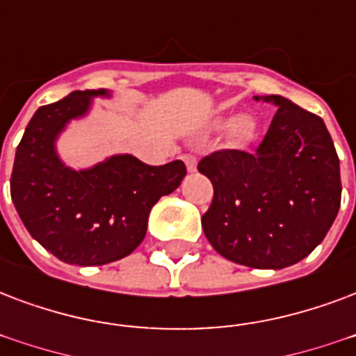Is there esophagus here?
<instances>
[{
    "instance_id": "obj_1",
    "label": "esophagus",
    "mask_w": 356,
    "mask_h": 356,
    "mask_svg": "<svg viewBox=\"0 0 356 356\" xmlns=\"http://www.w3.org/2000/svg\"><path fill=\"white\" fill-rule=\"evenodd\" d=\"M181 159H183V162L186 164V170H188V172H196L197 160H196V156H194V154H183Z\"/></svg>"
}]
</instances>
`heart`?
<instances>
[{"label":"heart","instance_id":"obj_1","mask_svg":"<svg viewBox=\"0 0 356 356\" xmlns=\"http://www.w3.org/2000/svg\"><path fill=\"white\" fill-rule=\"evenodd\" d=\"M229 132H232V138L237 143L250 142L254 138V132H256V123H254V119L243 115V118H237L233 121Z\"/></svg>","mask_w":356,"mask_h":356}]
</instances>
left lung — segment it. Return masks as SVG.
I'll return each instance as SVG.
<instances>
[{
    "label": "left lung",
    "instance_id": "left-lung-1",
    "mask_svg": "<svg viewBox=\"0 0 356 356\" xmlns=\"http://www.w3.org/2000/svg\"><path fill=\"white\" fill-rule=\"evenodd\" d=\"M259 99L278 110L256 153L222 149L197 164L214 188L202 227L229 261L284 268L305 259L332 226L340 159L319 115L280 95Z\"/></svg>",
    "mask_w": 356,
    "mask_h": 356
}]
</instances>
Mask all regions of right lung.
Wrapping results in <instances>:
<instances>
[{"instance_id":"obj_1","label":"right lung","mask_w":356,"mask_h":356,"mask_svg":"<svg viewBox=\"0 0 356 356\" xmlns=\"http://www.w3.org/2000/svg\"><path fill=\"white\" fill-rule=\"evenodd\" d=\"M106 89L72 91L35 112L16 147L10 197L35 241L70 265H106L129 256L147 232L151 209L186 175L181 160L149 166L115 154L88 170L65 166L56 140Z\"/></svg>"}]
</instances>
